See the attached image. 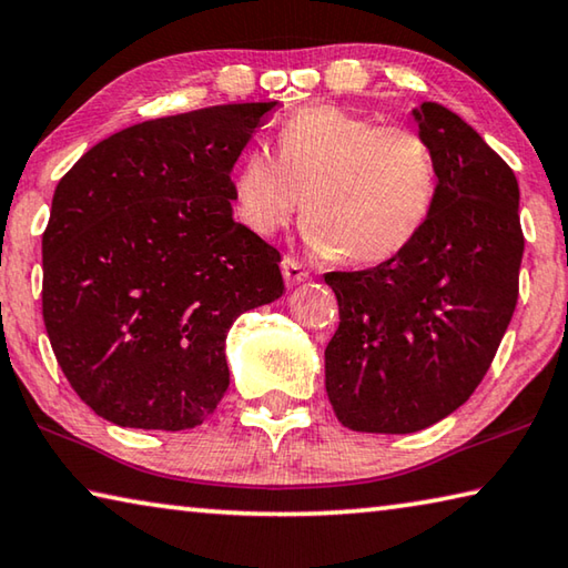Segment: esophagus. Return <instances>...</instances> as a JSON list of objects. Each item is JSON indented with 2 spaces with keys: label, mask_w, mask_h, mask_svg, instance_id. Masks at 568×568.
Wrapping results in <instances>:
<instances>
[{
  "label": "esophagus",
  "mask_w": 568,
  "mask_h": 568,
  "mask_svg": "<svg viewBox=\"0 0 568 568\" xmlns=\"http://www.w3.org/2000/svg\"><path fill=\"white\" fill-rule=\"evenodd\" d=\"M281 271H283V277H285L287 285H297V283H303L305 277H307L305 267H303L301 263H297L295 257H283Z\"/></svg>",
  "instance_id": "esophagus-1"
}]
</instances>
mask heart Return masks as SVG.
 Returning <instances> with one entry per match:
<instances>
[{"mask_svg": "<svg viewBox=\"0 0 568 568\" xmlns=\"http://www.w3.org/2000/svg\"><path fill=\"white\" fill-rule=\"evenodd\" d=\"M230 190L235 217L250 233H277L303 205L311 250L348 265H383L428 225L438 165L416 130L313 104L283 122L277 152H245Z\"/></svg>", "mask_w": 568, "mask_h": 568, "instance_id": "1", "label": "heart"}]
</instances>
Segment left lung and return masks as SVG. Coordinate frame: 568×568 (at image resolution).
I'll list each match as a JSON object with an SVG mask.
<instances>
[{
  "label": "left lung",
  "mask_w": 568,
  "mask_h": 568,
  "mask_svg": "<svg viewBox=\"0 0 568 568\" xmlns=\"http://www.w3.org/2000/svg\"><path fill=\"white\" fill-rule=\"evenodd\" d=\"M438 165L428 225L396 261L328 273L338 331L325 390L345 428L413 434L470 398L518 301L524 233L514 170L436 102L410 110Z\"/></svg>",
  "instance_id": "left-lung-1"
}]
</instances>
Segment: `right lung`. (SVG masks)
<instances>
[{
	"instance_id": "obj_1",
	"label": "right lung",
	"mask_w": 568,
	"mask_h": 568,
	"mask_svg": "<svg viewBox=\"0 0 568 568\" xmlns=\"http://www.w3.org/2000/svg\"><path fill=\"white\" fill-rule=\"evenodd\" d=\"M275 104L132 124L57 185L42 318L64 378L104 420L200 426L230 386V325L283 295L281 253L230 205V172Z\"/></svg>"
}]
</instances>
